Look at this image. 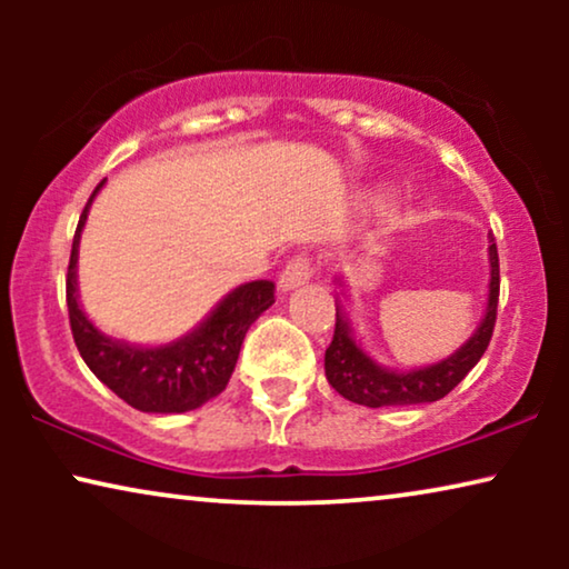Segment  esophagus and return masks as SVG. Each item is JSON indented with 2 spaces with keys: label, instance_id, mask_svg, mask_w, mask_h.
Instances as JSON below:
<instances>
[{
  "label": "esophagus",
  "instance_id": "esophagus-1",
  "mask_svg": "<svg viewBox=\"0 0 569 569\" xmlns=\"http://www.w3.org/2000/svg\"><path fill=\"white\" fill-rule=\"evenodd\" d=\"M310 274H313V271H310L308 259H292L284 267L282 274H279V290H282V292L298 290V287L308 282Z\"/></svg>",
  "mask_w": 569,
  "mask_h": 569
}]
</instances>
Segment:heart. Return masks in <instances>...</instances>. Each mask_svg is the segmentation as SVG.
Segmentation results:
<instances>
[{
	"mask_svg": "<svg viewBox=\"0 0 569 569\" xmlns=\"http://www.w3.org/2000/svg\"><path fill=\"white\" fill-rule=\"evenodd\" d=\"M372 197H376V193H372Z\"/></svg>",
	"mask_w": 569,
	"mask_h": 569,
	"instance_id": "obj_1",
	"label": "heart"
}]
</instances>
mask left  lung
I'll list each match as a JSON object with an SVG mask.
<instances>
[{
  "label": "left lung",
  "mask_w": 569,
  "mask_h": 569,
  "mask_svg": "<svg viewBox=\"0 0 569 569\" xmlns=\"http://www.w3.org/2000/svg\"><path fill=\"white\" fill-rule=\"evenodd\" d=\"M341 295H347V282L337 277ZM497 298H500V259H497L495 238L489 243V295L487 310L477 331L448 355L446 360L425 365V368L396 370L386 368L372 360L365 352L360 341L355 337L352 323L341 300L337 298V329L329 349H326V380L337 393L345 399L362 403V407L380 409V407H411V403H430L448 396L461 380L469 376V370L481 360L487 352L489 339L495 331L497 318Z\"/></svg>",
  "instance_id": "8db88e82"
}]
</instances>
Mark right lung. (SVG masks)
Returning a JSON list of instances; mask_svg holds the SVG:
<instances>
[{
  "label": "right lung",
  "instance_id": "right-lung-1",
  "mask_svg": "<svg viewBox=\"0 0 569 569\" xmlns=\"http://www.w3.org/2000/svg\"><path fill=\"white\" fill-rule=\"evenodd\" d=\"M103 183L106 181L96 186L82 209L72 240V256H69L67 308L74 345L92 376L129 407L150 411V415H183V411L199 409L228 386L246 331L274 302V282L256 279V282L236 287L209 310L204 321L168 345L142 347L108 337L84 316L80 287H77L80 238L92 199L98 197Z\"/></svg>",
  "mask_w": 569,
  "mask_h": 569
}]
</instances>
